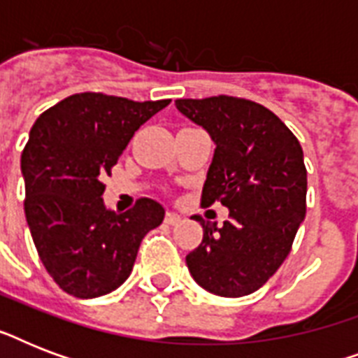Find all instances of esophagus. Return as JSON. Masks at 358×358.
Returning <instances> with one entry per match:
<instances>
[{"instance_id": "obj_1", "label": "esophagus", "mask_w": 358, "mask_h": 358, "mask_svg": "<svg viewBox=\"0 0 358 358\" xmlns=\"http://www.w3.org/2000/svg\"><path fill=\"white\" fill-rule=\"evenodd\" d=\"M165 223H167V224H171V227H174V224L182 223V217H180L178 213H174V212H169L167 215H165Z\"/></svg>"}]
</instances>
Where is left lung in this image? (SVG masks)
Masks as SVG:
<instances>
[{
    "label": "left lung",
    "instance_id": "left-lung-1",
    "mask_svg": "<svg viewBox=\"0 0 358 358\" xmlns=\"http://www.w3.org/2000/svg\"><path fill=\"white\" fill-rule=\"evenodd\" d=\"M184 117L212 137L202 204L229 208L223 227L202 223V243L185 256L191 277L210 294L243 297L286 260L306 213L303 148L288 126L250 100H176Z\"/></svg>",
    "mask_w": 358,
    "mask_h": 358
}]
</instances>
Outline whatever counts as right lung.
Instances as JSON below:
<instances>
[{"label":"right lung","instance_id":"add662e5","mask_svg":"<svg viewBox=\"0 0 358 358\" xmlns=\"http://www.w3.org/2000/svg\"><path fill=\"white\" fill-rule=\"evenodd\" d=\"M171 100L134 102L81 92L42 113L22 152L25 219L46 271L80 299L111 294L129 277L148 232L163 223L159 202L106 206L103 176L129 139Z\"/></svg>","mask_w":358,"mask_h":358}]
</instances>
